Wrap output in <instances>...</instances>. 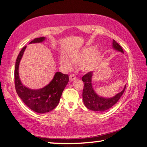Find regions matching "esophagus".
I'll return each instance as SVG.
<instances>
[{
  "label": "esophagus",
  "mask_w": 147,
  "mask_h": 147,
  "mask_svg": "<svg viewBox=\"0 0 147 147\" xmlns=\"http://www.w3.org/2000/svg\"><path fill=\"white\" fill-rule=\"evenodd\" d=\"M76 79V76L74 75V74H71L70 76H69V80H70V81H74V80Z\"/></svg>",
  "instance_id": "1"
}]
</instances>
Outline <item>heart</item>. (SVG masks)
I'll list each match as a JSON object with an SVG mask.
<instances>
[{"label": "heart", "mask_w": 147, "mask_h": 147, "mask_svg": "<svg viewBox=\"0 0 147 147\" xmlns=\"http://www.w3.org/2000/svg\"><path fill=\"white\" fill-rule=\"evenodd\" d=\"M102 51L100 48H95L94 46L84 47L78 51L69 54V58L72 62L80 64V69L84 72H91L96 67L102 59ZM59 63L68 69L72 68L71 61L67 57L61 56L59 58Z\"/></svg>", "instance_id": "heart-1"}]
</instances>
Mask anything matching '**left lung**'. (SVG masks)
<instances>
[{"label":"left lung","instance_id":"left-lung-1","mask_svg":"<svg viewBox=\"0 0 147 147\" xmlns=\"http://www.w3.org/2000/svg\"><path fill=\"white\" fill-rule=\"evenodd\" d=\"M112 44V47L114 50L124 53L122 47L114 39L113 40ZM93 75V73L92 72H89V73L83 76L82 78L84 82L82 93L83 101L88 109L94 111H97V112H102V111H104L111 108L117 102L119 98L123 95L124 90H125L126 85L124 86L123 90L112 97H103V96L98 95L94 90L93 85H92Z\"/></svg>","mask_w":147,"mask_h":147}]
</instances>
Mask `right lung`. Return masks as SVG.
<instances>
[{
  "mask_svg": "<svg viewBox=\"0 0 147 147\" xmlns=\"http://www.w3.org/2000/svg\"><path fill=\"white\" fill-rule=\"evenodd\" d=\"M45 39V37L36 38L29 44L42 43ZM26 48V47H23L19 53L15 66V86L17 93L23 102L35 112H49L58 106L62 92L69 82V76L56 72L53 80L43 88L38 89L27 88L21 82L19 74V63Z\"/></svg>",
  "mask_w": 147,
  "mask_h": 147,
  "instance_id": "1",
  "label": "right lung"
}]
</instances>
